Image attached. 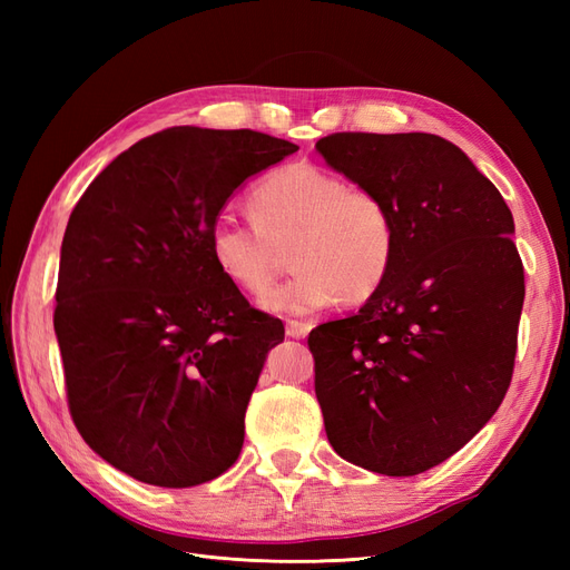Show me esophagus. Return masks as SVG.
Returning <instances> with one entry per match:
<instances>
[{
  "instance_id": "34e87169",
  "label": "esophagus",
  "mask_w": 570,
  "mask_h": 570,
  "mask_svg": "<svg viewBox=\"0 0 570 570\" xmlns=\"http://www.w3.org/2000/svg\"><path fill=\"white\" fill-rule=\"evenodd\" d=\"M308 331H312V323L306 321H287L285 323V333L287 337H295V340H302L308 335Z\"/></svg>"
}]
</instances>
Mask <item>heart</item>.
I'll return each mask as SVG.
<instances>
[{
    "label": "heart",
    "instance_id": "obj_1",
    "mask_svg": "<svg viewBox=\"0 0 570 570\" xmlns=\"http://www.w3.org/2000/svg\"><path fill=\"white\" fill-rule=\"evenodd\" d=\"M247 204L254 220H216L209 252L223 278L249 297L266 295L289 252L297 273L262 302L268 312L304 316L340 297L361 304L383 287L396 230L373 189L299 161L271 170Z\"/></svg>",
    "mask_w": 570,
    "mask_h": 570
}]
</instances>
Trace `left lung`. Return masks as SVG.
Returning <instances> with one entry per match:
<instances>
[{
	"mask_svg": "<svg viewBox=\"0 0 570 570\" xmlns=\"http://www.w3.org/2000/svg\"><path fill=\"white\" fill-rule=\"evenodd\" d=\"M327 166L381 195L394 262L358 314L308 333L333 450L416 475L485 425L511 385L525 297L513 216L465 154L430 132H333Z\"/></svg>",
	"mask_w": 570,
	"mask_h": 570,
	"instance_id": "1",
	"label": "left lung"
}]
</instances>
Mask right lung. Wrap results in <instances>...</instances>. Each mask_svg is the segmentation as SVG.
I'll return each mask as SVG.
<instances>
[{"instance_id": "add662e5", "label": "right lung", "mask_w": 570, "mask_h": 570, "mask_svg": "<svg viewBox=\"0 0 570 570\" xmlns=\"http://www.w3.org/2000/svg\"><path fill=\"white\" fill-rule=\"evenodd\" d=\"M299 147L256 130L168 128L85 189L61 243L55 331L82 440L130 478L193 488L243 452L245 411L285 327L209 252L223 204Z\"/></svg>"}]
</instances>
